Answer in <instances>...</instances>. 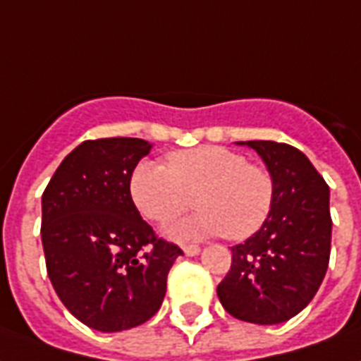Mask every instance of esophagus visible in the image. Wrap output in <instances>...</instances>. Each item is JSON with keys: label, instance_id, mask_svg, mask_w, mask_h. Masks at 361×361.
Segmentation results:
<instances>
[{"label": "esophagus", "instance_id": "34e87169", "mask_svg": "<svg viewBox=\"0 0 361 361\" xmlns=\"http://www.w3.org/2000/svg\"><path fill=\"white\" fill-rule=\"evenodd\" d=\"M183 250L186 256H195V254H200V247H197V245H183Z\"/></svg>", "mask_w": 361, "mask_h": 361}]
</instances>
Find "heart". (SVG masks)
Returning a JSON list of instances; mask_svg holds the SVG:
<instances>
[{"instance_id": "obj_1", "label": "heart", "mask_w": 361, "mask_h": 361, "mask_svg": "<svg viewBox=\"0 0 361 361\" xmlns=\"http://www.w3.org/2000/svg\"><path fill=\"white\" fill-rule=\"evenodd\" d=\"M130 195L145 219L166 224L200 203V211L175 222L169 235L201 239L222 235L241 241L265 224L273 209L271 173L235 150L207 145L177 150L166 166L142 161L130 177Z\"/></svg>"}]
</instances>
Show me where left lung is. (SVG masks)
<instances>
[{
	"mask_svg": "<svg viewBox=\"0 0 361 361\" xmlns=\"http://www.w3.org/2000/svg\"><path fill=\"white\" fill-rule=\"evenodd\" d=\"M262 156L275 183L265 224L231 247V267L216 294L243 322H286L305 309L328 271L329 188L309 158L275 141H239Z\"/></svg>",
	"mask_w": 361,
	"mask_h": 361,
	"instance_id": "left-lung-1",
	"label": "left lung"
}]
</instances>
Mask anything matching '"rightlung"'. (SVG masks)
<instances>
[{"mask_svg":"<svg viewBox=\"0 0 361 361\" xmlns=\"http://www.w3.org/2000/svg\"><path fill=\"white\" fill-rule=\"evenodd\" d=\"M150 147L133 137L80 142L43 192L49 279L67 311L97 331H122L154 317L167 273L183 256L131 201V173Z\"/></svg>","mask_w":361,"mask_h":361,"instance_id":"1","label":"right lung"}]
</instances>
